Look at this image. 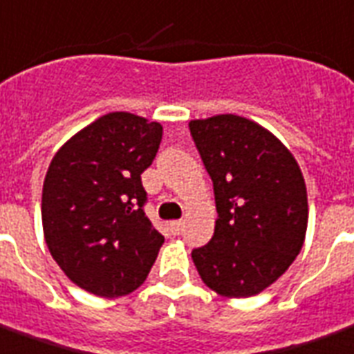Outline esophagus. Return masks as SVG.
Here are the masks:
<instances>
[{
  "label": "esophagus",
  "mask_w": 354,
  "mask_h": 354,
  "mask_svg": "<svg viewBox=\"0 0 354 354\" xmlns=\"http://www.w3.org/2000/svg\"><path fill=\"white\" fill-rule=\"evenodd\" d=\"M169 226H171V232L174 236H180L183 232V221H172Z\"/></svg>",
  "instance_id": "1"
}]
</instances>
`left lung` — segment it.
<instances>
[{
    "mask_svg": "<svg viewBox=\"0 0 354 354\" xmlns=\"http://www.w3.org/2000/svg\"><path fill=\"white\" fill-rule=\"evenodd\" d=\"M189 131L213 182L215 232L193 249L207 288L252 297L288 271L308 223L303 172L282 142L237 115L191 120Z\"/></svg>",
    "mask_w": 354,
    "mask_h": 354,
    "instance_id": "obj_1",
    "label": "left lung"
}]
</instances>
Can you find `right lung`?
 Wrapping results in <instances>:
<instances>
[{"mask_svg":"<svg viewBox=\"0 0 354 354\" xmlns=\"http://www.w3.org/2000/svg\"><path fill=\"white\" fill-rule=\"evenodd\" d=\"M163 126L109 113L75 133L51 159L42 226L53 260L81 290L122 297L147 280L165 237L145 213L141 174Z\"/></svg>","mask_w":354,"mask_h":354,"instance_id":"obj_1","label":"right lung"}]
</instances>
